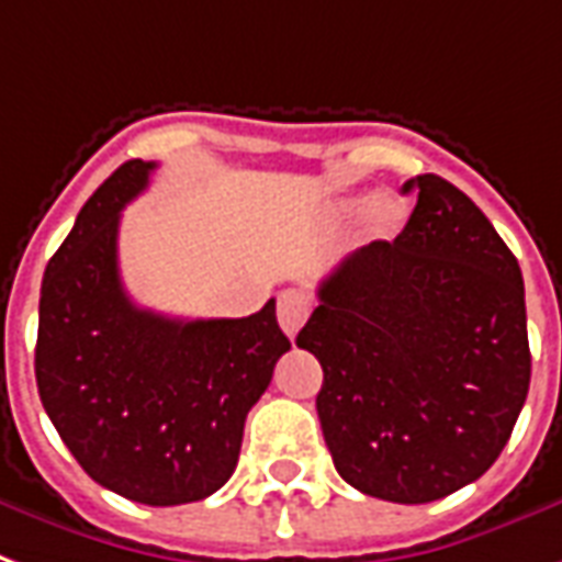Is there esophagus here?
Returning a JSON list of instances; mask_svg holds the SVG:
<instances>
[{"instance_id":"obj_1","label":"esophagus","mask_w":562,"mask_h":562,"mask_svg":"<svg viewBox=\"0 0 562 562\" xmlns=\"http://www.w3.org/2000/svg\"><path fill=\"white\" fill-rule=\"evenodd\" d=\"M277 318H280V327L285 329V336L294 338L297 329L303 327V321L310 318V297L300 294V291H282Z\"/></svg>"}]
</instances>
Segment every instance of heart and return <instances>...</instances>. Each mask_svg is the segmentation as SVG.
Returning <instances> with one entry per match:
<instances>
[{"label": "heart", "instance_id": "heart-1", "mask_svg": "<svg viewBox=\"0 0 562 562\" xmlns=\"http://www.w3.org/2000/svg\"><path fill=\"white\" fill-rule=\"evenodd\" d=\"M366 205V200L359 196H350V200H341L336 205L338 217H353ZM371 233L380 235V238H392V235L404 226L406 221V205L397 200V196H376L374 205H371Z\"/></svg>", "mask_w": 562, "mask_h": 562}]
</instances>
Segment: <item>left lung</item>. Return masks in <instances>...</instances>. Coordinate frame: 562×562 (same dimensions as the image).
<instances>
[{"label": "left lung", "instance_id": "1", "mask_svg": "<svg viewBox=\"0 0 562 562\" xmlns=\"http://www.w3.org/2000/svg\"><path fill=\"white\" fill-rule=\"evenodd\" d=\"M395 241H371L318 285L297 348L336 471L395 504L439 501L504 451L530 385L525 282L490 217L436 173L409 179Z\"/></svg>", "mask_w": 562, "mask_h": 562}]
</instances>
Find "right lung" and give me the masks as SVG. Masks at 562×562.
Instances as JSON below:
<instances>
[{"label": "right lung", "instance_id": "right-lung-1", "mask_svg": "<svg viewBox=\"0 0 562 562\" xmlns=\"http://www.w3.org/2000/svg\"><path fill=\"white\" fill-rule=\"evenodd\" d=\"M156 161L132 158L81 205L46 265L34 376L81 469L123 498L173 507L217 492L244 422L291 341L268 300L250 318H167L128 300L120 212Z\"/></svg>", "mask_w": 562, "mask_h": 562}]
</instances>
